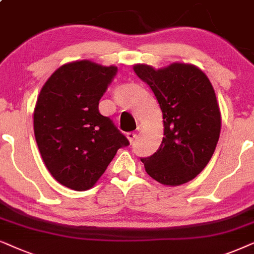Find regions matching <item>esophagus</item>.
Here are the masks:
<instances>
[{
  "label": "esophagus",
  "mask_w": 254,
  "mask_h": 254,
  "mask_svg": "<svg viewBox=\"0 0 254 254\" xmlns=\"http://www.w3.org/2000/svg\"><path fill=\"white\" fill-rule=\"evenodd\" d=\"M127 139H129V141L131 144L133 143L134 140H136V138H137V134L136 133H133V132H129L127 134Z\"/></svg>",
  "instance_id": "34e87169"
}]
</instances>
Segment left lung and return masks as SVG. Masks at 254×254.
Returning a JSON list of instances; mask_svg holds the SVG:
<instances>
[{
	"label": "left lung",
	"instance_id": "left-lung-1",
	"mask_svg": "<svg viewBox=\"0 0 254 254\" xmlns=\"http://www.w3.org/2000/svg\"><path fill=\"white\" fill-rule=\"evenodd\" d=\"M134 73L157 97L164 118V138L151 157L141 158L155 181L180 186L207 166L221 132V111L212 84L200 68L174 63L161 69L134 65Z\"/></svg>",
	"mask_w": 254,
	"mask_h": 254
}]
</instances>
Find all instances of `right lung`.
<instances>
[{
  "label": "right lung",
  "instance_id": "1",
  "mask_svg": "<svg viewBox=\"0 0 254 254\" xmlns=\"http://www.w3.org/2000/svg\"><path fill=\"white\" fill-rule=\"evenodd\" d=\"M116 66L89 60L66 64L49 77L33 113V129L47 170L73 190L92 188L127 138L99 111Z\"/></svg>",
  "mask_w": 254,
  "mask_h": 254
}]
</instances>
